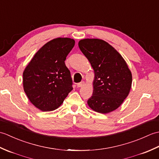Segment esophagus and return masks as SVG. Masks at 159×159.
<instances>
[{
    "instance_id": "esophagus-1",
    "label": "esophagus",
    "mask_w": 159,
    "mask_h": 159,
    "mask_svg": "<svg viewBox=\"0 0 159 159\" xmlns=\"http://www.w3.org/2000/svg\"><path fill=\"white\" fill-rule=\"evenodd\" d=\"M84 85H85V82L82 81V82H80V83L77 84V87H82Z\"/></svg>"
}]
</instances>
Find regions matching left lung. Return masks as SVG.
I'll return each instance as SVG.
<instances>
[{"mask_svg": "<svg viewBox=\"0 0 159 159\" xmlns=\"http://www.w3.org/2000/svg\"><path fill=\"white\" fill-rule=\"evenodd\" d=\"M80 50L94 71L92 96L89 107L100 113L117 109L126 99L132 85V74L120 54L109 43L100 39H83Z\"/></svg>", "mask_w": 159, "mask_h": 159, "instance_id": "1", "label": "left lung"}]
</instances>
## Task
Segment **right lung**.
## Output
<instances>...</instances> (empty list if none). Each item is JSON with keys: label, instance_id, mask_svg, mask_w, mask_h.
Segmentation results:
<instances>
[{"label": "right lung", "instance_id": "1", "mask_svg": "<svg viewBox=\"0 0 159 159\" xmlns=\"http://www.w3.org/2000/svg\"><path fill=\"white\" fill-rule=\"evenodd\" d=\"M74 44L71 38L52 39L35 54L24 70V91L39 110L57 109L72 90V80L65 61Z\"/></svg>", "mask_w": 159, "mask_h": 159}]
</instances>
